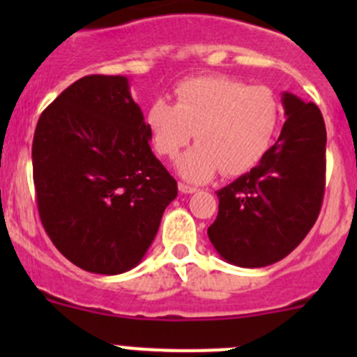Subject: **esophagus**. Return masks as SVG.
<instances>
[{"instance_id":"34e87169","label":"esophagus","mask_w":357,"mask_h":357,"mask_svg":"<svg viewBox=\"0 0 357 357\" xmlns=\"http://www.w3.org/2000/svg\"><path fill=\"white\" fill-rule=\"evenodd\" d=\"M178 188L181 193H195L197 192L195 186H190V185H186V183H179Z\"/></svg>"}]
</instances>
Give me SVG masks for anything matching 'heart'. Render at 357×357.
Instances as JSON below:
<instances>
[{
	"mask_svg": "<svg viewBox=\"0 0 357 357\" xmlns=\"http://www.w3.org/2000/svg\"><path fill=\"white\" fill-rule=\"evenodd\" d=\"M178 102L158 98L146 112L153 146L174 157L195 136L199 145L176 162L190 181H207L250 171L273 145L282 122V102L268 86H252L225 75L186 79Z\"/></svg>",
	"mask_w": 357,
	"mask_h": 357,
	"instance_id": "1",
	"label": "heart"
}]
</instances>
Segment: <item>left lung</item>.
Wrapping results in <instances>:
<instances>
[{"mask_svg": "<svg viewBox=\"0 0 357 357\" xmlns=\"http://www.w3.org/2000/svg\"><path fill=\"white\" fill-rule=\"evenodd\" d=\"M289 119L255 167L218 193L207 235L225 261L262 268L287 257L314 226L325 197L326 128L314 103L283 93Z\"/></svg>", "mask_w": 357, "mask_h": 357, "instance_id": "left-lung-1", "label": "left lung"}]
</instances>
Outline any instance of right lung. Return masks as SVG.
<instances>
[{"label":"right lung","instance_id":"obj_1","mask_svg":"<svg viewBox=\"0 0 357 357\" xmlns=\"http://www.w3.org/2000/svg\"><path fill=\"white\" fill-rule=\"evenodd\" d=\"M122 75H86L39 117L32 176L43 228L81 269L119 275L152 245L178 183L153 155Z\"/></svg>","mask_w":357,"mask_h":357}]
</instances>
